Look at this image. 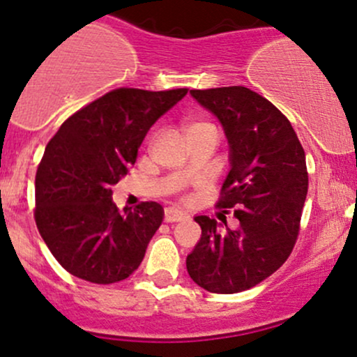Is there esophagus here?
<instances>
[{
  "instance_id": "esophagus-1",
  "label": "esophagus",
  "mask_w": 357,
  "mask_h": 357,
  "mask_svg": "<svg viewBox=\"0 0 357 357\" xmlns=\"http://www.w3.org/2000/svg\"><path fill=\"white\" fill-rule=\"evenodd\" d=\"M186 219H188V213L181 212V210L172 207L164 210V220H166V222H181V220Z\"/></svg>"
}]
</instances>
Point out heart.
<instances>
[{
	"instance_id": "b5f03b06",
	"label": "heart",
	"mask_w": 357,
	"mask_h": 357,
	"mask_svg": "<svg viewBox=\"0 0 357 357\" xmlns=\"http://www.w3.org/2000/svg\"><path fill=\"white\" fill-rule=\"evenodd\" d=\"M210 123H204V121H191L188 123V126H186V133L191 130H197V128H202V126H207Z\"/></svg>"
}]
</instances>
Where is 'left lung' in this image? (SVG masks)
Segmentation results:
<instances>
[{"label": "left lung", "mask_w": 357, "mask_h": 357, "mask_svg": "<svg viewBox=\"0 0 357 357\" xmlns=\"http://www.w3.org/2000/svg\"><path fill=\"white\" fill-rule=\"evenodd\" d=\"M219 118L229 171L217 207L234 208L236 229L195 217L202 238L186 258L190 277L217 294H234L272 275L291 255L307 193L306 155L289 119L270 100L234 85L190 90Z\"/></svg>", "instance_id": "left-lung-1"}]
</instances>
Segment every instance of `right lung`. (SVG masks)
<instances>
[{
    "label": "right lung",
    "mask_w": 357,
    "mask_h": 357,
    "mask_svg": "<svg viewBox=\"0 0 357 357\" xmlns=\"http://www.w3.org/2000/svg\"><path fill=\"white\" fill-rule=\"evenodd\" d=\"M188 89H114L71 114L47 144L36 174L37 229L66 272L93 284L130 277L162 224L164 208L119 210L112 185L135 164L150 126Z\"/></svg>",
    "instance_id": "right-lung-1"
}]
</instances>
